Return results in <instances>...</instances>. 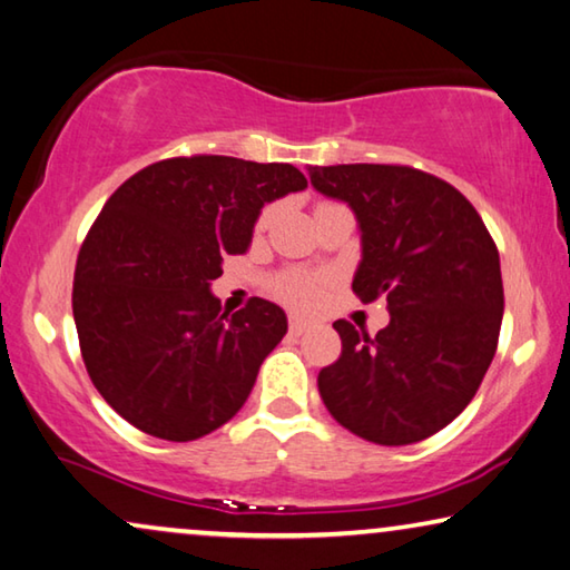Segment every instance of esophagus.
<instances>
[{
  "instance_id": "34e87169",
  "label": "esophagus",
  "mask_w": 570,
  "mask_h": 570,
  "mask_svg": "<svg viewBox=\"0 0 570 570\" xmlns=\"http://www.w3.org/2000/svg\"><path fill=\"white\" fill-rule=\"evenodd\" d=\"M308 328H311L308 321L297 318V315H291V334H293V336H303Z\"/></svg>"
}]
</instances>
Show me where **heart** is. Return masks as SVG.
Here are the masks:
<instances>
[{"label": "heart", "instance_id": "b5f03b06", "mask_svg": "<svg viewBox=\"0 0 570 570\" xmlns=\"http://www.w3.org/2000/svg\"><path fill=\"white\" fill-rule=\"evenodd\" d=\"M323 285H326V277L321 275L283 273L273 279V293L293 308L311 311L318 308L323 301Z\"/></svg>", "mask_w": 570, "mask_h": 570}]
</instances>
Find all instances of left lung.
I'll use <instances>...</instances> for the list:
<instances>
[{
  "label": "left lung",
  "instance_id": "left-lung-1",
  "mask_svg": "<svg viewBox=\"0 0 570 570\" xmlns=\"http://www.w3.org/2000/svg\"><path fill=\"white\" fill-rule=\"evenodd\" d=\"M318 194L344 200L362 232L354 293L387 297L380 334L336 321L341 356L321 370L323 405L346 431L407 445L461 415L492 364L504 313L499 252L451 183L407 165L308 168Z\"/></svg>",
  "mask_w": 570,
  "mask_h": 570
}]
</instances>
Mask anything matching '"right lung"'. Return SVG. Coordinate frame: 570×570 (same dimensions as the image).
<instances>
[{"label": "right lung", "mask_w": 570, "mask_h": 570, "mask_svg": "<svg viewBox=\"0 0 570 570\" xmlns=\"http://www.w3.org/2000/svg\"><path fill=\"white\" fill-rule=\"evenodd\" d=\"M308 188L291 163L170 157L104 204L73 275V321L94 387L139 431L196 441L247 402L287 334L279 305L222 311L212 279L242 255L262 206Z\"/></svg>", "instance_id": "1"}]
</instances>
